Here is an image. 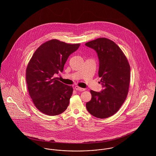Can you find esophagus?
<instances>
[{
  "instance_id": "esophagus-1",
  "label": "esophagus",
  "mask_w": 156,
  "mask_h": 156,
  "mask_svg": "<svg viewBox=\"0 0 156 156\" xmlns=\"http://www.w3.org/2000/svg\"><path fill=\"white\" fill-rule=\"evenodd\" d=\"M74 88L76 90H80V91H84L85 89H84V88H80V87H77V86H76L75 87H74Z\"/></svg>"
}]
</instances>
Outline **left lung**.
I'll return each mask as SVG.
<instances>
[{"label":"left lung","instance_id":"1","mask_svg":"<svg viewBox=\"0 0 156 156\" xmlns=\"http://www.w3.org/2000/svg\"><path fill=\"white\" fill-rule=\"evenodd\" d=\"M85 45L94 49L99 59L98 76L104 89L90 90L91 100L86 104L89 113L98 118H107L119 111L128 95L130 67L119 46L106 38H99Z\"/></svg>","mask_w":156,"mask_h":156}]
</instances>
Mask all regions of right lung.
<instances>
[{
	"label": "right lung",
	"mask_w": 156,
	"mask_h": 156,
	"mask_svg": "<svg viewBox=\"0 0 156 156\" xmlns=\"http://www.w3.org/2000/svg\"><path fill=\"white\" fill-rule=\"evenodd\" d=\"M80 44H67L56 39L41 45L33 54L26 71L29 95L37 109L55 116L67 109L73 89L58 80L69 56Z\"/></svg>",
	"instance_id": "add662e5"
}]
</instances>
